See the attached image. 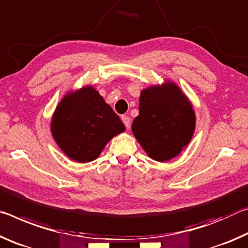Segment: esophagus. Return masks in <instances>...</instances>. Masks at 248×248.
<instances>
[{"label":"esophagus","instance_id":"1","mask_svg":"<svg viewBox=\"0 0 248 248\" xmlns=\"http://www.w3.org/2000/svg\"><path fill=\"white\" fill-rule=\"evenodd\" d=\"M122 121H123V123L125 124L126 128L131 127V117L127 116V115H123V116H122Z\"/></svg>","mask_w":248,"mask_h":248}]
</instances>
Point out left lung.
I'll return each mask as SVG.
<instances>
[{
    "instance_id": "1",
    "label": "left lung",
    "mask_w": 248,
    "mask_h": 248,
    "mask_svg": "<svg viewBox=\"0 0 248 248\" xmlns=\"http://www.w3.org/2000/svg\"><path fill=\"white\" fill-rule=\"evenodd\" d=\"M194 127L191 104L176 84L141 91L140 114L133 121L132 131L152 159L162 162L179 155L191 140Z\"/></svg>"
}]
</instances>
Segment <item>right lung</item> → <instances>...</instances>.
Returning <instances> with one entry per match:
<instances>
[{
    "label": "right lung",
    "mask_w": 248,
    "mask_h": 248,
    "mask_svg": "<svg viewBox=\"0 0 248 248\" xmlns=\"http://www.w3.org/2000/svg\"><path fill=\"white\" fill-rule=\"evenodd\" d=\"M124 131L119 115L92 87L64 96L51 121L56 143L69 158L78 162L94 160L108 141Z\"/></svg>",
    "instance_id": "1"
}]
</instances>
